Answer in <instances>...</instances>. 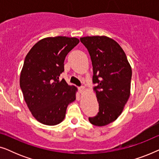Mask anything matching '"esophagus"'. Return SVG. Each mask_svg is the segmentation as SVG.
Returning <instances> with one entry per match:
<instances>
[{
	"label": "esophagus",
	"mask_w": 159,
	"mask_h": 159,
	"mask_svg": "<svg viewBox=\"0 0 159 159\" xmlns=\"http://www.w3.org/2000/svg\"><path fill=\"white\" fill-rule=\"evenodd\" d=\"M78 90H79V91H80V93H82V91L84 90V88L82 86V87H78Z\"/></svg>",
	"instance_id": "esophagus-1"
}]
</instances>
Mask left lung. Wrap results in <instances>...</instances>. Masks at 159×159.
<instances>
[{"mask_svg":"<svg viewBox=\"0 0 159 159\" xmlns=\"http://www.w3.org/2000/svg\"><path fill=\"white\" fill-rule=\"evenodd\" d=\"M80 41L92 61L93 83L99 104L95 116L89 117L93 125H107L121 114L130 95L132 69L120 45L106 36L84 37Z\"/></svg>","mask_w":159,"mask_h":159,"instance_id":"obj_1","label":"left lung"}]
</instances>
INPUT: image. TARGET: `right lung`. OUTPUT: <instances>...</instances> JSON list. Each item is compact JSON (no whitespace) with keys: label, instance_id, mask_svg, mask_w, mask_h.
<instances>
[{"label":"right lung","instance_id":"right-lung-1","mask_svg":"<svg viewBox=\"0 0 159 159\" xmlns=\"http://www.w3.org/2000/svg\"><path fill=\"white\" fill-rule=\"evenodd\" d=\"M80 40L58 36L38 41L26 56L21 71L20 88L32 116L45 125H56L66 116V108L76 99L75 86L61 74L67 54Z\"/></svg>","mask_w":159,"mask_h":159}]
</instances>
